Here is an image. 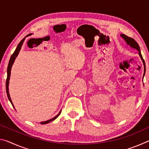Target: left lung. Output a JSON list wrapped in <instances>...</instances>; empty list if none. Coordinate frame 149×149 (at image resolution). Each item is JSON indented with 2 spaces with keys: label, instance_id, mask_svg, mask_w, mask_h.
<instances>
[{
  "label": "left lung",
  "instance_id": "obj_1",
  "mask_svg": "<svg viewBox=\"0 0 149 149\" xmlns=\"http://www.w3.org/2000/svg\"><path fill=\"white\" fill-rule=\"evenodd\" d=\"M121 36H122L123 39H124V40L125 41H126V42H127V45H130L131 47H132V48H134V49H137L139 52V56H140V57H141V60H143V64H144V68H145V70H144V75H145V61H144V60H143V56H142V55H141V50H140V48H139V45H138V43L137 42H136L134 39H133V38H131V37H127V35H124V34H122L121 35Z\"/></svg>",
  "mask_w": 149,
  "mask_h": 149
}]
</instances>
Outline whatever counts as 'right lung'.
<instances>
[{
    "mask_svg": "<svg viewBox=\"0 0 149 149\" xmlns=\"http://www.w3.org/2000/svg\"><path fill=\"white\" fill-rule=\"evenodd\" d=\"M31 35V34L27 35V36H26V37H27V36H29V35ZM26 37H25V38H26ZM25 38H24L21 41L19 42V43L18 44V45H17V47H16V49L15 50V51L14 52V53L12 54V56H11V57H10V61H9V63H8V68H7V78H6V93H7V97H8V99H9L10 101V102H11V104H12V106H13V104H12V100H11V99H10V97L9 91H8V84H9L11 68H12V64H13V63H14V62L15 59H16V56H17V54H18V53H19L20 49H21V47H22V45H23V42H24V41ZM13 107H14V106H13ZM60 113H61V111H60V112H59V114H58L57 116H55L54 118H52V119H50V120H49L45 121V122H41V124H46V123H49V122H52V121L54 120L55 119H56V118H57L58 117V116L60 114Z\"/></svg>",
    "mask_w": 149,
    "mask_h": 149,
    "instance_id": "right-lung-1",
    "label": "right lung"
}]
</instances>
